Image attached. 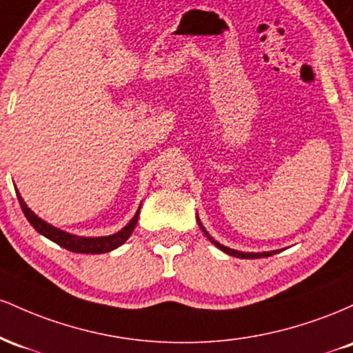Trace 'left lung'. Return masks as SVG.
I'll use <instances>...</instances> for the list:
<instances>
[{
	"mask_svg": "<svg viewBox=\"0 0 353 353\" xmlns=\"http://www.w3.org/2000/svg\"><path fill=\"white\" fill-rule=\"evenodd\" d=\"M197 222H199V225H201V229H202V232L205 234V236L209 237V241L212 242L214 245L216 247H219V249L221 250H224L225 254H229V255H234V257H239V259H257V257H269V255H274L275 252H277V250H274V252H261V254H252V252H239V250H234V249H229V247H225V245H222V244H219V242H216L214 241L212 237L209 236L208 234V230H205L204 228H202V224H201V221L199 219H197Z\"/></svg>",
	"mask_w": 353,
	"mask_h": 353,
	"instance_id": "1",
	"label": "left lung"
}]
</instances>
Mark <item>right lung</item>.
<instances>
[{"mask_svg":"<svg viewBox=\"0 0 353 353\" xmlns=\"http://www.w3.org/2000/svg\"><path fill=\"white\" fill-rule=\"evenodd\" d=\"M16 196H18L19 205H21L24 216H26L30 224L38 230L39 234H43L44 237H48L50 241L56 242V244L64 247L70 252H78V254H104L109 252V250H114L116 247H119L121 244H124L128 241L129 236L134 230L137 219H139V210L136 212V216L132 217V221L125 225L124 229H121L117 234H112V236L108 237H78V236H71V234L64 232V230H59L52 225L44 222L43 219H39L36 214L24 204L23 197L19 196V192L16 190Z\"/></svg>","mask_w":353,"mask_h":353,"instance_id":"obj_1","label":"right lung"}]
</instances>
